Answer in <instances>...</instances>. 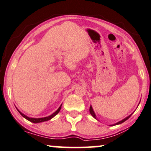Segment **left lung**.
<instances>
[{"mask_svg": "<svg viewBox=\"0 0 151 151\" xmlns=\"http://www.w3.org/2000/svg\"><path fill=\"white\" fill-rule=\"evenodd\" d=\"M90 114H91V115L93 116V117L94 118V119H96V114H95V113H94V110H93V109H92V107L91 106H90ZM132 114H130L129 116H128L127 117H126L125 119H122V121H120V122H117V123H116V124H113V125L112 126H115V125H118V124H122L123 123V122H126V120H127L128 119H129V118L130 117V116L132 115ZM112 126V125H111Z\"/></svg>", "mask_w": 151, "mask_h": 151, "instance_id": "left-lung-1", "label": "left lung"}]
</instances>
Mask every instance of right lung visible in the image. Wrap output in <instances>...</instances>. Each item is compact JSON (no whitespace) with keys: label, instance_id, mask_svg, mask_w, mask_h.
I'll return each mask as SVG.
<instances>
[{"label":"right lung","instance_id":"right-lung-1","mask_svg":"<svg viewBox=\"0 0 151 151\" xmlns=\"http://www.w3.org/2000/svg\"><path fill=\"white\" fill-rule=\"evenodd\" d=\"M61 106H62V104H61V106H60V107L58 108V110H57V111H55L53 114H52L51 115H50V116H46V117H42V118H32V117H29V116H26L24 114L22 113V112L21 111H19V110H18L17 108V109L18 111L19 112V113L21 114V115L23 116L24 118H25L26 119L28 120V121L32 122V123L37 124V123H40V122H43L48 121V120L51 119L52 118H53L54 116H55V115H57V114L59 113V111H60V110H61Z\"/></svg>","mask_w":151,"mask_h":151}]
</instances>
